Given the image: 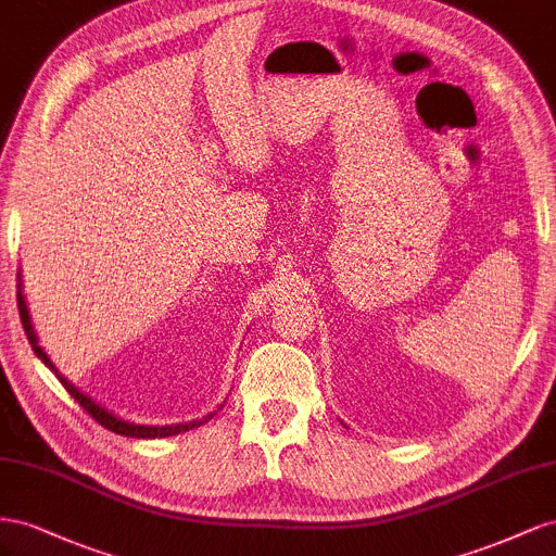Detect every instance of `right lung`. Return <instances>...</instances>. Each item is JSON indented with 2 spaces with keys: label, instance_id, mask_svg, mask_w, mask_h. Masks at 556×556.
<instances>
[{
  "label": "right lung",
  "instance_id": "obj_1",
  "mask_svg": "<svg viewBox=\"0 0 556 556\" xmlns=\"http://www.w3.org/2000/svg\"><path fill=\"white\" fill-rule=\"evenodd\" d=\"M18 312H21V321H23V328H25V336H27L31 349H35V354L43 361V366H49V368L55 372V377L60 379V384L72 393V399H74L78 405H81L94 421L102 424L104 428H109V431H114V433L125 435V438H169V435H179V433H184V431H193V428H198V426H202V424H207V421L216 415V412H212V415H207V417L195 419V421H188V424H177V426H144V424H132V421H125V419H121V417H116V415H111L109 409H104L102 405H98L92 399H88V395H86L84 391H78L72 382H67V379L58 372V368L53 366L51 358L46 356L43 349L39 346L37 332H35V328H31L27 303H25V298H23L21 275H18Z\"/></svg>",
  "mask_w": 556,
  "mask_h": 556
}]
</instances>
